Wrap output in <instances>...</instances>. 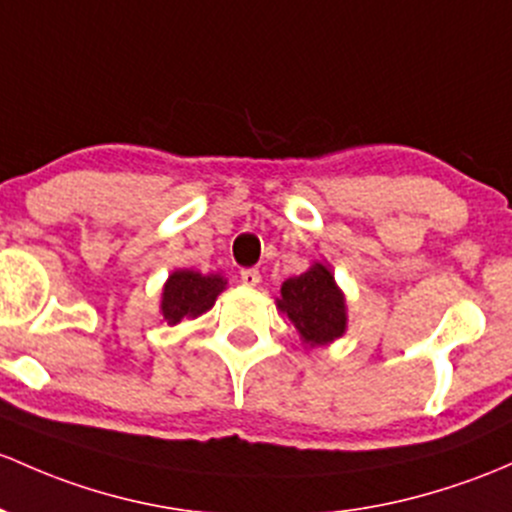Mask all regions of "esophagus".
<instances>
[{
	"label": "esophagus",
	"mask_w": 512,
	"mask_h": 512,
	"mask_svg": "<svg viewBox=\"0 0 512 512\" xmlns=\"http://www.w3.org/2000/svg\"><path fill=\"white\" fill-rule=\"evenodd\" d=\"M240 282L245 284V287H257V284L262 282V274L260 270H255V267H250V270L240 272Z\"/></svg>",
	"instance_id": "1"
}]
</instances>
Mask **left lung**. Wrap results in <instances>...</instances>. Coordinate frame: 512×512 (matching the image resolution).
Instances as JSON below:
<instances>
[{
	"label": "left lung",
	"instance_id": "obj_1",
	"mask_svg": "<svg viewBox=\"0 0 512 512\" xmlns=\"http://www.w3.org/2000/svg\"><path fill=\"white\" fill-rule=\"evenodd\" d=\"M277 309L292 321L301 343L309 348L328 346L348 328L346 294L324 262H314L299 277L284 279Z\"/></svg>",
	"mask_w": 512,
	"mask_h": 512
}]
</instances>
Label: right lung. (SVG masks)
Listing matches in <instances>:
<instances>
[{
  "label": "right lung",
  "instance_id": "obj_1",
  "mask_svg": "<svg viewBox=\"0 0 512 512\" xmlns=\"http://www.w3.org/2000/svg\"><path fill=\"white\" fill-rule=\"evenodd\" d=\"M228 279L223 274H203L196 270H174L164 282L159 301V316L169 326L184 319H196L213 309L215 299L225 292Z\"/></svg>",
  "mask_w": 512,
  "mask_h": 512
}]
</instances>
